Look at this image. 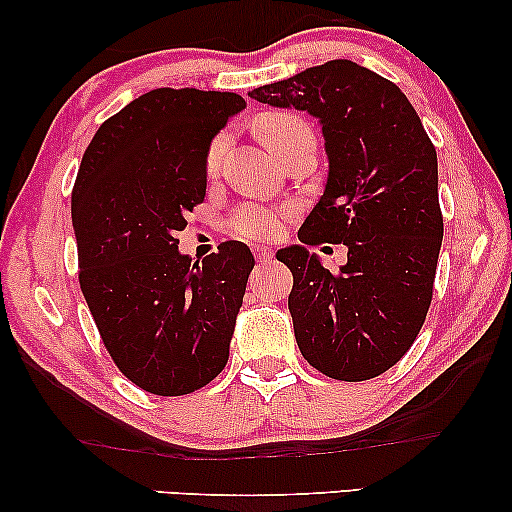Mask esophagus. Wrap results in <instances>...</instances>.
I'll return each instance as SVG.
<instances>
[{
	"instance_id": "esophagus-1",
	"label": "esophagus",
	"mask_w": 512,
	"mask_h": 512,
	"mask_svg": "<svg viewBox=\"0 0 512 512\" xmlns=\"http://www.w3.org/2000/svg\"><path fill=\"white\" fill-rule=\"evenodd\" d=\"M254 256H256V261L265 263V261H270L272 256H275V251L268 249V247H254Z\"/></svg>"
}]
</instances>
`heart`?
<instances>
[{"mask_svg": "<svg viewBox=\"0 0 512 512\" xmlns=\"http://www.w3.org/2000/svg\"><path fill=\"white\" fill-rule=\"evenodd\" d=\"M258 135L263 137V142L277 153L291 135H296L298 130L307 128L305 121H300L293 114H265L258 118L256 123ZM230 144L228 132H219L207 146L205 153V172L209 177H214L219 172L223 153H226ZM293 216L291 205H265V202H247V205L237 207V212L230 219V230L237 237L249 242H263V240H275L282 233L286 221Z\"/></svg>", "mask_w": 512, "mask_h": 512, "instance_id": "b5f03b06", "label": "heart"}]
</instances>
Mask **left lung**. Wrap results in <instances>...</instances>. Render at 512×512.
Instances as JSON below:
<instances>
[{"label":"left lung","mask_w":512,"mask_h":512,"mask_svg":"<svg viewBox=\"0 0 512 512\" xmlns=\"http://www.w3.org/2000/svg\"><path fill=\"white\" fill-rule=\"evenodd\" d=\"M319 118L328 156L324 195L298 240L277 251L293 275L289 312L300 354L333 380L363 382L403 359L433 296L443 242L438 158L396 83L328 60L249 93ZM348 247L338 273L305 243Z\"/></svg>","instance_id":"1"}]
</instances>
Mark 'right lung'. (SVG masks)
Listing matches in <instances>:
<instances>
[{
	"instance_id": "add662e5",
	"label": "right lung",
	"mask_w": 512,
	"mask_h": 512,
	"mask_svg": "<svg viewBox=\"0 0 512 512\" xmlns=\"http://www.w3.org/2000/svg\"><path fill=\"white\" fill-rule=\"evenodd\" d=\"M242 95L156 88L107 118L72 191L79 284L118 370L184 396L226 368L254 256L223 242L191 263L177 230L205 200V153Z\"/></svg>"
}]
</instances>
